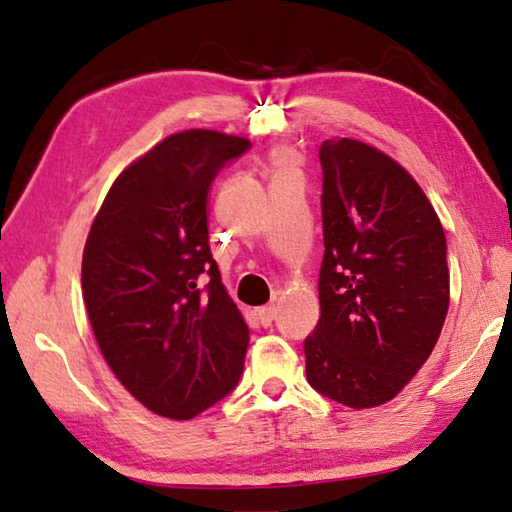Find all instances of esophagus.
<instances>
[{
	"instance_id": "34e87169",
	"label": "esophagus",
	"mask_w": 512,
	"mask_h": 512,
	"mask_svg": "<svg viewBox=\"0 0 512 512\" xmlns=\"http://www.w3.org/2000/svg\"><path fill=\"white\" fill-rule=\"evenodd\" d=\"M256 317H258V321H261V326H272V321H274V306H263V308H258L256 310Z\"/></svg>"
}]
</instances>
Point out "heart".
Returning a JSON list of instances; mask_svg holds the SVG:
<instances>
[{
    "label": "heart",
    "mask_w": 512,
    "mask_h": 512,
    "mask_svg": "<svg viewBox=\"0 0 512 512\" xmlns=\"http://www.w3.org/2000/svg\"><path fill=\"white\" fill-rule=\"evenodd\" d=\"M274 173H283V170H294V155L290 150H276L272 155Z\"/></svg>",
    "instance_id": "1"
}]
</instances>
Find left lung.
<instances>
[{
  "label": "left lung",
  "mask_w": 512,
  "mask_h": 512,
  "mask_svg": "<svg viewBox=\"0 0 512 512\" xmlns=\"http://www.w3.org/2000/svg\"><path fill=\"white\" fill-rule=\"evenodd\" d=\"M321 317L306 342L310 387L351 409L398 396L432 355L450 308L445 231L396 159L357 139H328Z\"/></svg>",
  "instance_id": "1"
}]
</instances>
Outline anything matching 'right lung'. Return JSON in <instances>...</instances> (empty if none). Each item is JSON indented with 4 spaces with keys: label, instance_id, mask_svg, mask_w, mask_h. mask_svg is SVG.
I'll list each match as a JSON object with an SVG mask.
<instances>
[{
    "label": "right lung",
    "instance_id": "add662e5",
    "mask_svg": "<svg viewBox=\"0 0 512 512\" xmlns=\"http://www.w3.org/2000/svg\"><path fill=\"white\" fill-rule=\"evenodd\" d=\"M251 141L175 132L114 179L83 251V301L98 348L152 414L188 420L236 387L249 328L209 247L206 200Z\"/></svg>",
    "mask_w": 512,
    "mask_h": 512
}]
</instances>
